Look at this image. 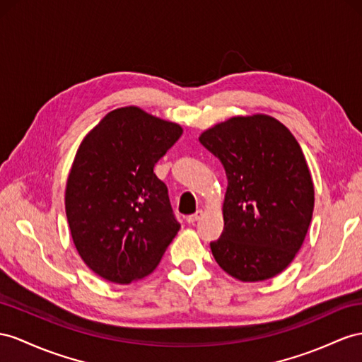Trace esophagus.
<instances>
[{
	"label": "esophagus",
	"instance_id": "34e87169",
	"mask_svg": "<svg viewBox=\"0 0 362 362\" xmlns=\"http://www.w3.org/2000/svg\"><path fill=\"white\" fill-rule=\"evenodd\" d=\"M202 217H203V209H197L196 214H191L187 217V221L188 223H196V221H199Z\"/></svg>",
	"mask_w": 362,
	"mask_h": 362
}]
</instances>
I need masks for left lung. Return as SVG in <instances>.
<instances>
[{
  "label": "left lung",
  "mask_w": 362,
  "mask_h": 362,
  "mask_svg": "<svg viewBox=\"0 0 362 362\" xmlns=\"http://www.w3.org/2000/svg\"><path fill=\"white\" fill-rule=\"evenodd\" d=\"M199 141L218 157L228 177L225 228L211 243L216 262L245 283L281 274L303 246L315 205L300 144L280 120L263 113L229 117Z\"/></svg>",
  "instance_id": "8db88e82"
}]
</instances>
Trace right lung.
<instances>
[{"label":"right lung","instance_id":"1","mask_svg":"<svg viewBox=\"0 0 362 362\" xmlns=\"http://www.w3.org/2000/svg\"><path fill=\"white\" fill-rule=\"evenodd\" d=\"M183 128L136 105L110 111L82 139L66 185V214L76 251L116 284L150 275L180 225L153 168Z\"/></svg>","mask_w":362,"mask_h":362}]
</instances>
